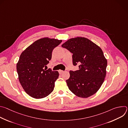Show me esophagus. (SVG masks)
<instances>
[{"label": "esophagus", "instance_id": "34e87169", "mask_svg": "<svg viewBox=\"0 0 128 128\" xmlns=\"http://www.w3.org/2000/svg\"><path fill=\"white\" fill-rule=\"evenodd\" d=\"M64 72V71L61 70H59V73L60 74H63Z\"/></svg>", "mask_w": 128, "mask_h": 128}]
</instances>
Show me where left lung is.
Returning <instances> with one entry per match:
<instances>
[{
	"mask_svg": "<svg viewBox=\"0 0 128 128\" xmlns=\"http://www.w3.org/2000/svg\"><path fill=\"white\" fill-rule=\"evenodd\" d=\"M72 54L74 66L79 69L69 71L66 80L69 89L79 97L88 98L95 94L102 84L107 65L101 48L90 40L82 37L71 38L62 45Z\"/></svg>",
	"mask_w": 128,
	"mask_h": 128,
	"instance_id": "8db88e82",
	"label": "left lung"
}]
</instances>
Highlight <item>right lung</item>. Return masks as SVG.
Returning <instances> with one entry per match:
<instances>
[{"mask_svg":"<svg viewBox=\"0 0 128 128\" xmlns=\"http://www.w3.org/2000/svg\"><path fill=\"white\" fill-rule=\"evenodd\" d=\"M61 42V40L48 38H41L21 54L16 70L21 86L30 96L35 99L43 98L53 91L59 72L44 67L50 60L54 48Z\"/></svg>","mask_w":128,"mask_h":128,"instance_id":"obj_1","label":"right lung"}]
</instances>
